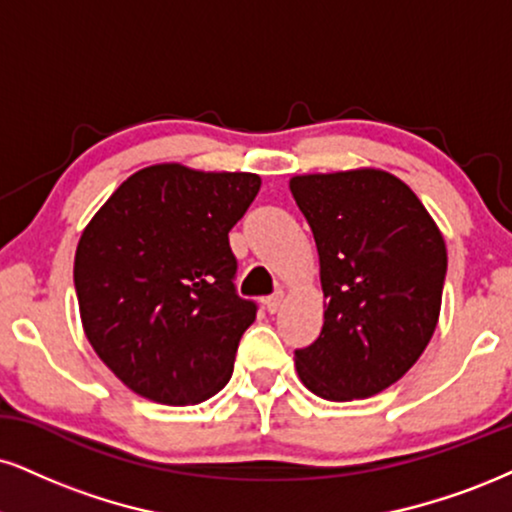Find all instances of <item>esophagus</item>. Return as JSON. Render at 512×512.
Instances as JSON below:
<instances>
[{
	"instance_id": "34e87169",
	"label": "esophagus",
	"mask_w": 512,
	"mask_h": 512,
	"mask_svg": "<svg viewBox=\"0 0 512 512\" xmlns=\"http://www.w3.org/2000/svg\"><path fill=\"white\" fill-rule=\"evenodd\" d=\"M282 301H285V292H282V289H277L275 294H270L268 299H266V306H268V311L270 313H277L282 308Z\"/></svg>"
}]
</instances>
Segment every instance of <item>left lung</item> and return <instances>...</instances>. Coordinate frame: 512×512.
<instances>
[{
  "label": "left lung",
  "mask_w": 512,
  "mask_h": 512,
  "mask_svg": "<svg viewBox=\"0 0 512 512\" xmlns=\"http://www.w3.org/2000/svg\"><path fill=\"white\" fill-rule=\"evenodd\" d=\"M313 230L327 299L296 370L327 401L368 399L413 368L439 320L446 244L420 199L375 168L289 180Z\"/></svg>",
  "instance_id": "1"
}]
</instances>
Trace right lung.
I'll return each mask as SVG.
<instances>
[{"instance_id":"obj_1","label":"right lung","mask_w":512,"mask_h":512,"mask_svg":"<svg viewBox=\"0 0 512 512\" xmlns=\"http://www.w3.org/2000/svg\"><path fill=\"white\" fill-rule=\"evenodd\" d=\"M254 173L161 163L130 175L75 251L87 339L144 399L187 406L230 382L256 301L237 294L227 232L256 199Z\"/></svg>"}]
</instances>
